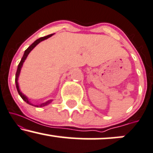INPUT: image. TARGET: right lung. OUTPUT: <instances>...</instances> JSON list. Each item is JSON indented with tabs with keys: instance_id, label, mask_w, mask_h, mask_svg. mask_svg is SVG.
I'll return each instance as SVG.
<instances>
[{
	"instance_id": "add662e5",
	"label": "right lung",
	"mask_w": 153,
	"mask_h": 153,
	"mask_svg": "<svg viewBox=\"0 0 153 153\" xmlns=\"http://www.w3.org/2000/svg\"><path fill=\"white\" fill-rule=\"evenodd\" d=\"M53 35L54 34H51V35H48V36H44V37H42V38H38V40H36V41L34 42V43H33L31 45L29 46L25 50V52H24V54H23V58H21V62H19V64H18V68H17V71H16V80H15V82H16V88H17V91H18V94L20 95V96L21 97V98L23 99V100L25 101V102H27V104L30 105H33L35 107H37V108H40V107H44L45 105H49L50 103H51V102H53L52 99L51 100H49L46 101V102H43V103H41L40 105H33V103H31V102H30V100L28 99V97H27L26 95H24L23 93L21 91V90H20V88H19V85H18V78H19V75H20V73H21V68L22 67H23V62H25V60H26L27 56H28L29 53H30V51H32L33 49L37 45H38V43H40V42L43 41V40H45L48 39V38H49L50 37H51L53 36Z\"/></svg>"
}]
</instances>
